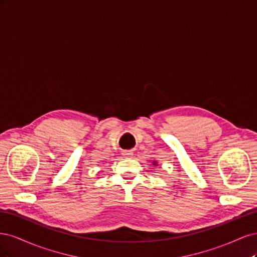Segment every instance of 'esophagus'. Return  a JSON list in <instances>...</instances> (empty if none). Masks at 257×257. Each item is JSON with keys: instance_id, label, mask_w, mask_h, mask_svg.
<instances>
[{"instance_id": "esophagus-1", "label": "esophagus", "mask_w": 257, "mask_h": 257, "mask_svg": "<svg viewBox=\"0 0 257 257\" xmlns=\"http://www.w3.org/2000/svg\"><path fill=\"white\" fill-rule=\"evenodd\" d=\"M122 154L124 155V157H131L133 153H132V151H130V150H126V151H123Z\"/></svg>"}]
</instances>
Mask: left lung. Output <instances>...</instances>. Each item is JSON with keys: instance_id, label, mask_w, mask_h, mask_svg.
<instances>
[{"instance_id": "obj_1", "label": "left lung", "mask_w": 257, "mask_h": 257, "mask_svg": "<svg viewBox=\"0 0 257 257\" xmlns=\"http://www.w3.org/2000/svg\"><path fill=\"white\" fill-rule=\"evenodd\" d=\"M155 163V162H154ZM154 163H153V164H154ZM154 165H157V164H154Z\"/></svg>"}]
</instances>
